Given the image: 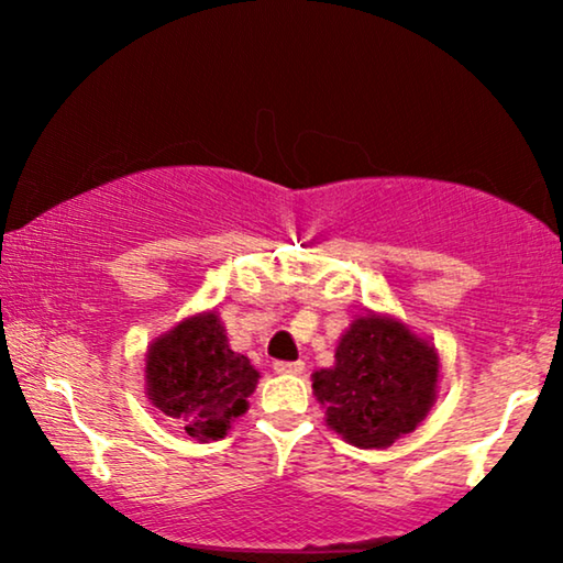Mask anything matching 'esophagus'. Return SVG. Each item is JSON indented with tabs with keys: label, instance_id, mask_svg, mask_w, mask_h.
Returning <instances> with one entry per match:
<instances>
[{
	"label": "esophagus",
	"instance_id": "1",
	"mask_svg": "<svg viewBox=\"0 0 563 563\" xmlns=\"http://www.w3.org/2000/svg\"><path fill=\"white\" fill-rule=\"evenodd\" d=\"M274 372L276 374H302L305 361H276Z\"/></svg>",
	"mask_w": 563,
	"mask_h": 563
}]
</instances>
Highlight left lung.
I'll return each mask as SVG.
<instances>
[{
	"mask_svg": "<svg viewBox=\"0 0 563 563\" xmlns=\"http://www.w3.org/2000/svg\"><path fill=\"white\" fill-rule=\"evenodd\" d=\"M438 379L435 345L395 314L368 310L338 341L335 364L312 374V391L345 443L387 449L426 420Z\"/></svg>",
	"mask_w": 563,
	"mask_h": 563,
	"instance_id": "left-lung-1",
	"label": "left lung"
}]
</instances>
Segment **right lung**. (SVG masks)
<instances>
[{"label": "right lung", "mask_w": 563, "mask_h": 563, "mask_svg": "<svg viewBox=\"0 0 563 563\" xmlns=\"http://www.w3.org/2000/svg\"><path fill=\"white\" fill-rule=\"evenodd\" d=\"M261 374L228 343L214 310L195 312L153 338L145 351V395L197 441H220L249 410Z\"/></svg>", "instance_id": "add662e5"}]
</instances>
